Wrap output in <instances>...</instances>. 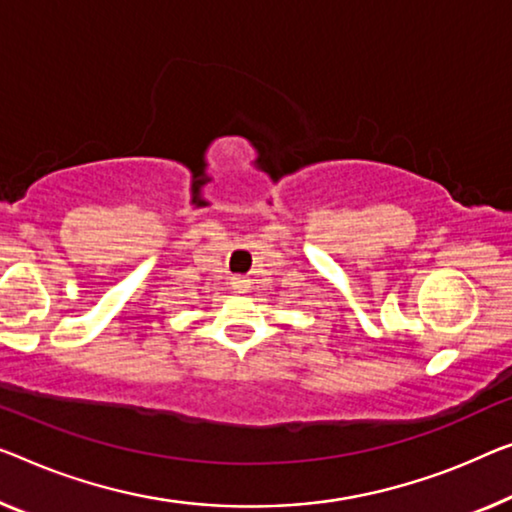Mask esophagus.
<instances>
[{"mask_svg":"<svg viewBox=\"0 0 512 512\" xmlns=\"http://www.w3.org/2000/svg\"><path fill=\"white\" fill-rule=\"evenodd\" d=\"M232 287L236 289V292H248L250 278L248 276H236V278H232Z\"/></svg>","mask_w":512,"mask_h":512,"instance_id":"obj_1","label":"esophagus"}]
</instances>
